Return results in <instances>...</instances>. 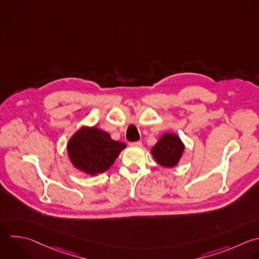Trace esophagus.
<instances>
[{"label":"esophagus","mask_w":259,"mask_h":259,"mask_svg":"<svg viewBox=\"0 0 259 259\" xmlns=\"http://www.w3.org/2000/svg\"><path fill=\"white\" fill-rule=\"evenodd\" d=\"M131 147H141L142 146V142H134V143H130Z\"/></svg>","instance_id":"obj_1"}]
</instances>
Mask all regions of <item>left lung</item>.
<instances>
[{"mask_svg": "<svg viewBox=\"0 0 259 259\" xmlns=\"http://www.w3.org/2000/svg\"><path fill=\"white\" fill-rule=\"evenodd\" d=\"M184 149L183 142L176 134L164 133L151 149V154L162 167L173 168L180 162Z\"/></svg>", "mask_w": 259, "mask_h": 259, "instance_id": "left-lung-1", "label": "left lung"}]
</instances>
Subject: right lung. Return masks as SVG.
Instances as JSON below:
<instances>
[{
    "mask_svg": "<svg viewBox=\"0 0 259 259\" xmlns=\"http://www.w3.org/2000/svg\"><path fill=\"white\" fill-rule=\"evenodd\" d=\"M126 144L111 139L97 126L83 125L68 141L67 152L72 165L87 175L95 176L107 171Z\"/></svg>",
    "mask_w": 259,
    "mask_h": 259,
    "instance_id": "obj_1",
    "label": "right lung"
}]
</instances>
